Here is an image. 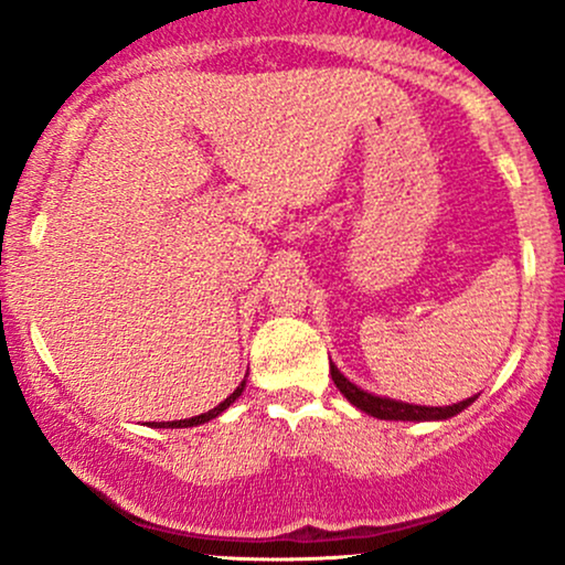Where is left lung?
Masks as SVG:
<instances>
[{"label": "left lung", "instance_id": "1", "mask_svg": "<svg viewBox=\"0 0 565 565\" xmlns=\"http://www.w3.org/2000/svg\"><path fill=\"white\" fill-rule=\"evenodd\" d=\"M329 372H332L334 385L340 387V393L361 412L372 414L377 419H406V423H425V419H449L454 414H459L462 408H468L476 398L459 401L454 406H414V404H404V401H393V398H380V395H372L361 387H355L348 377H342L337 372L334 364H329Z\"/></svg>", "mask_w": 565, "mask_h": 565}]
</instances>
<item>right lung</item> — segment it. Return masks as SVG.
Here are the masks:
<instances>
[{"label":"right lung","instance_id":"1","mask_svg":"<svg viewBox=\"0 0 565 565\" xmlns=\"http://www.w3.org/2000/svg\"><path fill=\"white\" fill-rule=\"evenodd\" d=\"M244 385H246V382H242V385H238L236 391H233V393L228 395V398L223 401V404L215 406V408H210V412L199 414V417H191V419H174V423H148V425H153V427H193V425H201V423H210V419H215L217 414H223L225 408H228V406L233 404V401H236L238 395H242Z\"/></svg>","mask_w":565,"mask_h":565}]
</instances>
